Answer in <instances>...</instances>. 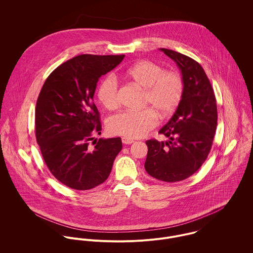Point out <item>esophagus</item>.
<instances>
[{
	"label": "esophagus",
	"mask_w": 253,
	"mask_h": 253,
	"mask_svg": "<svg viewBox=\"0 0 253 253\" xmlns=\"http://www.w3.org/2000/svg\"><path fill=\"white\" fill-rule=\"evenodd\" d=\"M122 142H123L124 144L129 145L131 144V143H133L134 141H133L132 139H129V138H126V137H123V138H122Z\"/></svg>",
	"instance_id": "esophagus-1"
}]
</instances>
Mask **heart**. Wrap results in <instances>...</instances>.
Instances as JSON below:
<instances>
[{
	"instance_id": "1",
	"label": "heart",
	"mask_w": 253,
	"mask_h": 253,
	"mask_svg": "<svg viewBox=\"0 0 253 253\" xmlns=\"http://www.w3.org/2000/svg\"><path fill=\"white\" fill-rule=\"evenodd\" d=\"M126 75L144 89L141 111H124L109 118L108 130L115 135L138 138L158 125V116L169 118L180 104L184 81L179 73L165 71L161 65L141 60L126 70ZM97 97L105 108H116L119 103V84L113 75L104 77L97 87Z\"/></svg>"
}]
</instances>
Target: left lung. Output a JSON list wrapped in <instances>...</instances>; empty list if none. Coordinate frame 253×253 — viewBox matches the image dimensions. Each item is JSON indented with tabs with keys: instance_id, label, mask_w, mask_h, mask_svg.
<instances>
[{
	"instance_id": "1",
	"label": "left lung",
	"mask_w": 253,
	"mask_h": 253,
	"mask_svg": "<svg viewBox=\"0 0 253 253\" xmlns=\"http://www.w3.org/2000/svg\"><path fill=\"white\" fill-rule=\"evenodd\" d=\"M160 50L180 69L184 93L175 113L159 131L169 141H146L144 167L158 180L177 182L194 174L209 156L216 130V99L207 74L197 61L171 49Z\"/></svg>"
}]
</instances>
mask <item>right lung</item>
Returning a JSON list of instances; mask_svg holds the SVG:
<instances>
[{
    "label": "right lung",
    "mask_w": 253,
    "mask_h": 253,
    "mask_svg": "<svg viewBox=\"0 0 253 253\" xmlns=\"http://www.w3.org/2000/svg\"><path fill=\"white\" fill-rule=\"evenodd\" d=\"M124 57L78 55L53 70L41 89L35 113L37 143L49 171L69 188L84 191L102 184L122 150L120 137L94 138L102 128L93 95L99 78Z\"/></svg>",
    "instance_id": "right-lung-1"
}]
</instances>
